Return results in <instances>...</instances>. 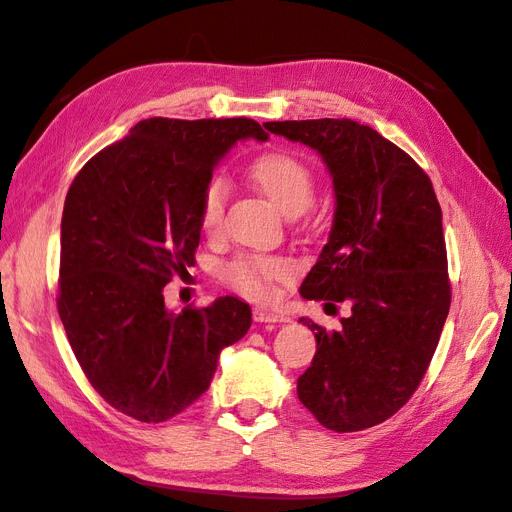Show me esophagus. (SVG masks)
Returning a JSON list of instances; mask_svg holds the SVG:
<instances>
[{"instance_id":"1","label":"esophagus","mask_w":512,"mask_h":512,"mask_svg":"<svg viewBox=\"0 0 512 512\" xmlns=\"http://www.w3.org/2000/svg\"><path fill=\"white\" fill-rule=\"evenodd\" d=\"M254 320L260 324H269V327H273V324H277V322H288L286 314L280 312V309L265 307V305L254 307Z\"/></svg>"}]
</instances>
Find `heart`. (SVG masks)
Instances as JSON below:
<instances>
[{"instance_id":"obj_1","label":"heart","mask_w":512,"mask_h":512,"mask_svg":"<svg viewBox=\"0 0 512 512\" xmlns=\"http://www.w3.org/2000/svg\"><path fill=\"white\" fill-rule=\"evenodd\" d=\"M250 179L271 203L286 215H299L314 198V175L309 166L284 151L265 153L252 162ZM226 185L222 179H211L200 196L198 222L207 235H215L224 220ZM292 275V265L275 256H245L230 265L228 277L247 297L267 299L273 294V284L286 282Z\"/></svg>"}]
</instances>
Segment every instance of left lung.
<instances>
[{"label":"left lung","mask_w":512,"mask_h":512,"mask_svg":"<svg viewBox=\"0 0 512 512\" xmlns=\"http://www.w3.org/2000/svg\"><path fill=\"white\" fill-rule=\"evenodd\" d=\"M265 128L314 149L333 179L329 241L301 297L352 309L339 331L299 318L316 337L312 365L297 382L299 401L327 429L374 427L421 384L451 307L436 192L406 151L359 121H267Z\"/></svg>","instance_id":"left-lung-1"}]
</instances>
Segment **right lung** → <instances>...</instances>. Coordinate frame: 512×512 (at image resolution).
<instances>
[{"label":"right lung","instance_id":"obj_1","mask_svg":"<svg viewBox=\"0 0 512 512\" xmlns=\"http://www.w3.org/2000/svg\"><path fill=\"white\" fill-rule=\"evenodd\" d=\"M254 119L138 121L74 177L61 218L57 309L91 386L115 410L164 423L203 395L220 352L247 333L252 309L220 297L175 314L164 286L188 273L200 196Z\"/></svg>","mask_w":512,"mask_h":512}]
</instances>
